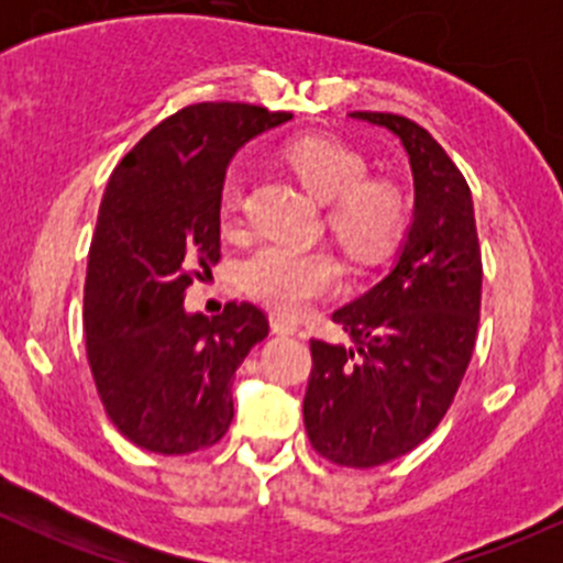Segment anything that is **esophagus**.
I'll return each mask as SVG.
<instances>
[{"instance_id": "obj_1", "label": "esophagus", "mask_w": 563, "mask_h": 563, "mask_svg": "<svg viewBox=\"0 0 563 563\" xmlns=\"http://www.w3.org/2000/svg\"><path fill=\"white\" fill-rule=\"evenodd\" d=\"M272 332H277V334H299V327L294 321H288V318H283V316H272Z\"/></svg>"}]
</instances>
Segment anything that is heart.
I'll return each mask as SVG.
<instances>
[{"label":"heart","instance_id":"heart-1","mask_svg":"<svg viewBox=\"0 0 563 563\" xmlns=\"http://www.w3.org/2000/svg\"><path fill=\"white\" fill-rule=\"evenodd\" d=\"M286 163L316 201L327 203V225L338 245L356 261L384 255L406 223L402 192L387 179H367L360 152L332 139H299L286 150ZM223 212L234 218L242 207V179L223 185ZM242 286L280 313H302L340 280L334 258L323 250L264 245L242 264Z\"/></svg>","mask_w":563,"mask_h":563}]
</instances>
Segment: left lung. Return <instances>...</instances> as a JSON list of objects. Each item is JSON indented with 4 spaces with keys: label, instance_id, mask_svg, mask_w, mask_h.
I'll use <instances>...</instances> for the list:
<instances>
[{
    "label": "left lung",
    "instance_id": "8db88e82",
    "mask_svg": "<svg viewBox=\"0 0 563 563\" xmlns=\"http://www.w3.org/2000/svg\"><path fill=\"white\" fill-rule=\"evenodd\" d=\"M354 119L400 139L413 174V220L382 283L332 321L354 345L310 340L305 430L329 463L373 468L422 444L465 376L482 299V253L468 181L439 141L397 113Z\"/></svg>",
    "mask_w": 563,
    "mask_h": 563
}]
</instances>
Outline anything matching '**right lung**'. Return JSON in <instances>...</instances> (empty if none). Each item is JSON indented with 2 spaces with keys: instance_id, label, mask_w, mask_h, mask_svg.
Segmentation results:
<instances>
[{
  "instance_id": "right-lung-1",
  "label": "right lung",
  "mask_w": 563,
  "mask_h": 563,
  "mask_svg": "<svg viewBox=\"0 0 563 563\" xmlns=\"http://www.w3.org/2000/svg\"><path fill=\"white\" fill-rule=\"evenodd\" d=\"M288 119L247 103L187 106L108 179L84 283L87 360L108 419L141 450L190 455L234 419L231 378L269 321L250 302L187 313L185 291L220 261L231 157Z\"/></svg>"
}]
</instances>
